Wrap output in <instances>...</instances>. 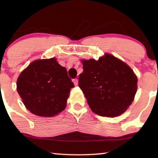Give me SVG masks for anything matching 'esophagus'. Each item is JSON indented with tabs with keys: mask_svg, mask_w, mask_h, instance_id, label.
<instances>
[{
	"mask_svg": "<svg viewBox=\"0 0 158 158\" xmlns=\"http://www.w3.org/2000/svg\"><path fill=\"white\" fill-rule=\"evenodd\" d=\"M73 83H74V85L75 86L77 85H78V80H77V78L74 79V80H73Z\"/></svg>",
	"mask_w": 158,
	"mask_h": 158,
	"instance_id": "esophagus-1",
	"label": "esophagus"
}]
</instances>
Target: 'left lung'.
I'll return each mask as SVG.
<instances>
[{
    "label": "left lung",
    "mask_w": 158,
    "mask_h": 158,
    "mask_svg": "<svg viewBox=\"0 0 158 158\" xmlns=\"http://www.w3.org/2000/svg\"><path fill=\"white\" fill-rule=\"evenodd\" d=\"M79 75L90 109L102 116L114 117L126 111L135 98L137 77L130 67L114 56L105 54L98 60H83Z\"/></svg>",
    "instance_id": "obj_1"
}]
</instances>
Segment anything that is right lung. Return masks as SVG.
I'll list each match as a JSON object with an SVG mask.
<instances>
[{
  "label": "right lung",
  "mask_w": 158,
  "mask_h": 158,
  "mask_svg": "<svg viewBox=\"0 0 158 158\" xmlns=\"http://www.w3.org/2000/svg\"><path fill=\"white\" fill-rule=\"evenodd\" d=\"M17 91L27 109L36 116L51 117L65 109L74 84L56 58L32 62L18 77Z\"/></svg>",
  "instance_id": "add662e5"
}]
</instances>
